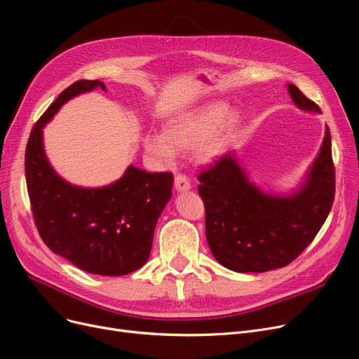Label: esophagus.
<instances>
[{"label": "esophagus", "instance_id": "esophagus-1", "mask_svg": "<svg viewBox=\"0 0 359 359\" xmlns=\"http://www.w3.org/2000/svg\"><path fill=\"white\" fill-rule=\"evenodd\" d=\"M175 188L177 192H186L191 189V182L184 175H177L175 177Z\"/></svg>", "mask_w": 359, "mask_h": 359}]
</instances>
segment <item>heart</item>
<instances>
[{
    "instance_id": "1",
    "label": "heart",
    "mask_w": 359,
    "mask_h": 359,
    "mask_svg": "<svg viewBox=\"0 0 359 359\" xmlns=\"http://www.w3.org/2000/svg\"><path fill=\"white\" fill-rule=\"evenodd\" d=\"M241 123L238 111L229 113L226 102H211L171 117L163 133H147L144 149L158 164H173L177 151L195 149L201 163H211L222 154Z\"/></svg>"
}]
</instances>
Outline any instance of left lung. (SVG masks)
<instances>
[{
  "instance_id": "1",
  "label": "left lung",
  "mask_w": 359,
  "mask_h": 359,
  "mask_svg": "<svg viewBox=\"0 0 359 359\" xmlns=\"http://www.w3.org/2000/svg\"><path fill=\"white\" fill-rule=\"evenodd\" d=\"M293 104L321 113L294 85ZM205 205V235L214 258L236 273L282 269L313 242L334 199V165L329 126L316 160L290 194L262 191L249 179L235 152H229L199 175Z\"/></svg>"
}]
</instances>
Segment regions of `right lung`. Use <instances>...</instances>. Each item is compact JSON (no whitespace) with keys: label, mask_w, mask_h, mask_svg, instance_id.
Returning <instances> with one entry per match:
<instances>
[{"label":"right lung","mask_w":359,"mask_h":359,"mask_svg":"<svg viewBox=\"0 0 359 359\" xmlns=\"http://www.w3.org/2000/svg\"><path fill=\"white\" fill-rule=\"evenodd\" d=\"M97 88L105 90L104 82H74L36 121L26 147V183L35 224L54 254L90 274L124 276L149 258L173 175L129 165L102 188H82L57 175L43 149V128L67 101Z\"/></svg>","instance_id":"add662e5"}]
</instances>
